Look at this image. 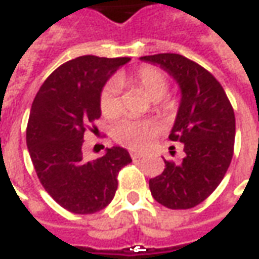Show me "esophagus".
<instances>
[{
  "mask_svg": "<svg viewBox=\"0 0 259 259\" xmlns=\"http://www.w3.org/2000/svg\"><path fill=\"white\" fill-rule=\"evenodd\" d=\"M130 156H132V159L137 160V159H142L143 157V153H137V152H132L130 153Z\"/></svg>",
  "mask_w": 259,
  "mask_h": 259,
  "instance_id": "obj_1",
  "label": "esophagus"
}]
</instances>
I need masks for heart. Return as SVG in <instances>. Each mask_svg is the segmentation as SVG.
Segmentation results:
<instances>
[{"instance_id":"heart-1","label":"heart","mask_w":259,"mask_h":259,"mask_svg":"<svg viewBox=\"0 0 259 259\" xmlns=\"http://www.w3.org/2000/svg\"><path fill=\"white\" fill-rule=\"evenodd\" d=\"M129 82L139 88L150 100H159L164 96L168 82L161 70L153 66H143L129 76H120L109 82L100 93V112L105 117H116L122 112V103L119 99V83ZM157 107L167 109L168 103L157 102ZM159 126L149 119H123L112 129V136L119 144L132 150H142L157 135Z\"/></svg>"}]
</instances>
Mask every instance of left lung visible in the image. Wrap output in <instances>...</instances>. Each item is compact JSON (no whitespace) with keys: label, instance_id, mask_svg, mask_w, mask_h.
<instances>
[{"label":"left lung","instance_id":"obj_1","mask_svg":"<svg viewBox=\"0 0 259 259\" xmlns=\"http://www.w3.org/2000/svg\"><path fill=\"white\" fill-rule=\"evenodd\" d=\"M160 66L180 88V103L168 139L184 144V159L164 160L163 173L150 179L154 200L173 210L203 203L224 179L235 139V116L217 79L198 63L179 54L142 56Z\"/></svg>","mask_w":259,"mask_h":259}]
</instances>
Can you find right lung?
<instances>
[{
	"mask_svg": "<svg viewBox=\"0 0 259 259\" xmlns=\"http://www.w3.org/2000/svg\"><path fill=\"white\" fill-rule=\"evenodd\" d=\"M130 58L85 55L61 65L42 83L32 102L26 146L36 176L65 210L93 214L115 197L117 174L132 161L120 146L98 160H83L82 144L89 123L99 119L100 93ZM96 130V129H95Z\"/></svg>",
	"mask_w": 259,
	"mask_h": 259,
	"instance_id": "obj_1",
	"label": "right lung"
}]
</instances>
